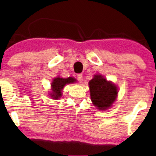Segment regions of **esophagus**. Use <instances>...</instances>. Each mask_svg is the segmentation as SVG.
<instances>
[{
    "mask_svg": "<svg viewBox=\"0 0 156 156\" xmlns=\"http://www.w3.org/2000/svg\"><path fill=\"white\" fill-rule=\"evenodd\" d=\"M76 79H77L79 82L82 83L83 82V75L82 74H78L76 76Z\"/></svg>",
    "mask_w": 156,
    "mask_h": 156,
    "instance_id": "obj_1",
    "label": "esophagus"
}]
</instances>
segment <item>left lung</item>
I'll return each instance as SVG.
<instances>
[{"mask_svg":"<svg viewBox=\"0 0 156 156\" xmlns=\"http://www.w3.org/2000/svg\"><path fill=\"white\" fill-rule=\"evenodd\" d=\"M89 84L91 99L94 105L101 110L111 107L118 94L117 87L100 74L94 75Z\"/></svg>","mask_w":156,"mask_h":156,"instance_id":"left-lung-1","label":"left lung"}]
</instances>
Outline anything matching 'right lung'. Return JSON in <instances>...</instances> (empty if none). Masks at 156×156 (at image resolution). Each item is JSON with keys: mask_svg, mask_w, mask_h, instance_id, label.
I'll list each match as a JSON object with an SVG mask.
<instances>
[{"mask_svg": "<svg viewBox=\"0 0 156 156\" xmlns=\"http://www.w3.org/2000/svg\"><path fill=\"white\" fill-rule=\"evenodd\" d=\"M75 79L72 77H68L67 79L55 78L52 83V94H50L52 99H59L62 97V89L64 88L67 84L75 82Z\"/></svg>", "mask_w": 156, "mask_h": 156, "instance_id": "obj_1", "label": "right lung"}]
</instances>
